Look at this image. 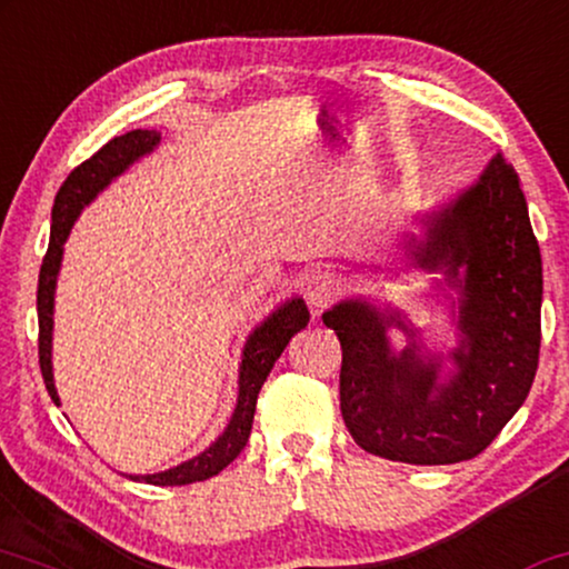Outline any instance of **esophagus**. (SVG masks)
<instances>
[{"instance_id":"1","label":"esophagus","mask_w":569,"mask_h":569,"mask_svg":"<svg viewBox=\"0 0 569 569\" xmlns=\"http://www.w3.org/2000/svg\"><path fill=\"white\" fill-rule=\"evenodd\" d=\"M338 280L328 272H315L312 278L307 280V299L309 305L315 307V312H322L338 299Z\"/></svg>"}]
</instances>
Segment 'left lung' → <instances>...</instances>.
<instances>
[{
  "instance_id": "8db88e82",
  "label": "left lung",
  "mask_w": 569,
  "mask_h": 569,
  "mask_svg": "<svg viewBox=\"0 0 569 569\" xmlns=\"http://www.w3.org/2000/svg\"><path fill=\"white\" fill-rule=\"evenodd\" d=\"M412 260L430 272H465V341L459 372L438 386V362L415 347L391 355L380 315L343 301L322 315L341 341V415L370 455L407 465H455L478 457L512 420L533 386L541 351V249L517 172L496 154L480 181L428 220ZM407 328V326H405Z\"/></svg>"
}]
</instances>
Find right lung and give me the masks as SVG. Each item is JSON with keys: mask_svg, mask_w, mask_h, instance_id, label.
Listing matches in <instances>:
<instances>
[{"mask_svg": "<svg viewBox=\"0 0 569 569\" xmlns=\"http://www.w3.org/2000/svg\"><path fill=\"white\" fill-rule=\"evenodd\" d=\"M157 141H160V136L154 131H131L126 136H114L112 141H107L99 152H93L89 160L78 164V168L64 178V183L54 197L52 239H49V249L44 254V262H41L39 291H36V309H39V365L41 376H44L47 391L54 405H60V399H57L52 380V307L57 270H60L62 260V243L68 239L70 226H73L78 212H81L114 176H120L128 164L139 160L141 154L152 152ZM307 322L309 312L301 299L289 301V305L280 307L272 318H268V322H262V326L249 336L247 349H243L239 376V405H236V412L231 417V422H228L226 433H222L210 449L201 451L199 457L172 467L168 472L147 476L143 480L154 486H189L226 470V467L241 455V449L249 441L257 397H260V388L264 380H268L272 365H276V359L280 355H283V349L289 347L293 333L307 328Z\"/></svg>", "mask_w": 569, "mask_h": 569, "instance_id": "add662e5", "label": "right lung"}]
</instances>
